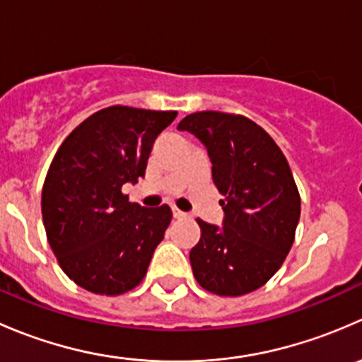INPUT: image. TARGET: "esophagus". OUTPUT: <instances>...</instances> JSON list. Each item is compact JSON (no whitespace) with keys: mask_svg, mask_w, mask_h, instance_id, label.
<instances>
[{"mask_svg":"<svg viewBox=\"0 0 362 362\" xmlns=\"http://www.w3.org/2000/svg\"><path fill=\"white\" fill-rule=\"evenodd\" d=\"M173 217L175 218H182V217H185V214L182 210H178L177 206H173Z\"/></svg>","mask_w":362,"mask_h":362,"instance_id":"1","label":"esophagus"}]
</instances>
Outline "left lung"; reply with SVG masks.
I'll return each mask as SVG.
<instances>
[{
  "label": "left lung",
  "mask_w": 362,
  "mask_h": 362,
  "mask_svg": "<svg viewBox=\"0 0 362 362\" xmlns=\"http://www.w3.org/2000/svg\"><path fill=\"white\" fill-rule=\"evenodd\" d=\"M177 129L194 134L224 196L222 226L198 218L202 238L191 249L192 273L203 289L242 296L264 286L294 242L301 199L286 156L273 138L243 115L196 112Z\"/></svg>",
  "instance_id": "1"
}]
</instances>
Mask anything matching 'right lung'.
I'll return each instance as SVG.
<instances>
[{"label": "right lung", "instance_id": "add662e5", "mask_svg": "<svg viewBox=\"0 0 362 362\" xmlns=\"http://www.w3.org/2000/svg\"><path fill=\"white\" fill-rule=\"evenodd\" d=\"M175 117L103 108L76 126L54 156L42 191L43 226L63 272L83 289L117 296L144 280L171 208H144L120 189L145 177L156 138Z\"/></svg>", "mask_w": 362, "mask_h": 362}]
</instances>
